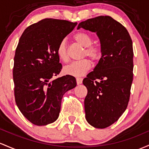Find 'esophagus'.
Wrapping results in <instances>:
<instances>
[{
  "instance_id": "34e87169",
  "label": "esophagus",
  "mask_w": 149,
  "mask_h": 149,
  "mask_svg": "<svg viewBox=\"0 0 149 149\" xmlns=\"http://www.w3.org/2000/svg\"><path fill=\"white\" fill-rule=\"evenodd\" d=\"M82 78H77L76 79V81H77V84H81V83H82Z\"/></svg>"
}]
</instances>
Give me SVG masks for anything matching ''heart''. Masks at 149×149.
Returning a JSON list of instances; mask_svg holds the SVG:
<instances>
[{
    "label": "heart",
    "mask_w": 149,
    "mask_h": 149,
    "mask_svg": "<svg viewBox=\"0 0 149 149\" xmlns=\"http://www.w3.org/2000/svg\"><path fill=\"white\" fill-rule=\"evenodd\" d=\"M74 38L79 45L84 47L83 57L87 56L91 61L97 62L101 57V50L98 46L92 45L93 38L90 34L84 31L76 33ZM57 54L63 61H67L68 59L67 43L65 40H63L58 44L57 48ZM91 68V63L89 60L83 59L79 61L72 62L64 68V72L67 74L71 76L82 77Z\"/></svg>",
    "instance_id": "b5f03b06"
}]
</instances>
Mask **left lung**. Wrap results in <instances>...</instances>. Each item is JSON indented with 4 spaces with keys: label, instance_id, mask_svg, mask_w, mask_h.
Here are the masks:
<instances>
[{
    "label": "left lung",
    "instance_id": "1",
    "mask_svg": "<svg viewBox=\"0 0 149 149\" xmlns=\"http://www.w3.org/2000/svg\"><path fill=\"white\" fill-rule=\"evenodd\" d=\"M96 32L102 56L93 71L83 80L86 119L91 126L104 129L118 121L127 107L133 81L132 41L127 30L111 16L81 22L77 29ZM97 79L101 81L98 83Z\"/></svg>",
    "mask_w": 149,
    "mask_h": 149
}]
</instances>
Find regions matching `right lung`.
Segmentation results:
<instances>
[{
  "instance_id": "obj_1",
  "label": "right lung",
  "mask_w": 149,
  "mask_h": 149,
  "mask_svg": "<svg viewBox=\"0 0 149 149\" xmlns=\"http://www.w3.org/2000/svg\"><path fill=\"white\" fill-rule=\"evenodd\" d=\"M77 24L45 18L28 26L19 38L13 72L15 99L22 115L35 125L56 121L63 95L76 86L71 75L52 78L62 69L57 54L58 44Z\"/></svg>"
}]
</instances>
